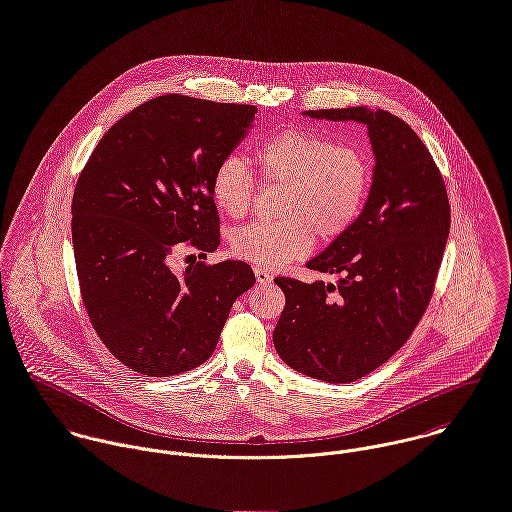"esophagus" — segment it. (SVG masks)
<instances>
[{
  "mask_svg": "<svg viewBox=\"0 0 512 512\" xmlns=\"http://www.w3.org/2000/svg\"><path fill=\"white\" fill-rule=\"evenodd\" d=\"M253 271H255L257 283L267 285V283H271V281H273V273H271L269 269H265V267H253Z\"/></svg>",
  "mask_w": 512,
  "mask_h": 512,
  "instance_id": "esophagus-1",
  "label": "esophagus"
}]
</instances>
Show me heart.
Listing matches in <instances>:
<instances>
[{"instance_id":"1","label":"heart","mask_w":512,"mask_h":512,"mask_svg":"<svg viewBox=\"0 0 512 512\" xmlns=\"http://www.w3.org/2000/svg\"><path fill=\"white\" fill-rule=\"evenodd\" d=\"M251 162L265 183L285 185L279 215L283 221H255L235 231L233 251L263 267H283L305 257L315 237L344 235L364 209L372 164L358 146L335 144L305 130H283L251 150ZM255 183L239 158L215 168L211 195L233 217L247 215Z\"/></svg>"}]
</instances>
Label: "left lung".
<instances>
[{
  "instance_id": "left-lung-1",
  "label": "left lung",
  "mask_w": 512,
  "mask_h": 512,
  "mask_svg": "<svg viewBox=\"0 0 512 512\" xmlns=\"http://www.w3.org/2000/svg\"><path fill=\"white\" fill-rule=\"evenodd\" d=\"M303 116L364 124L376 162L354 225L307 261V269L339 279H275L287 301L273 344L295 372L348 384L386 364L418 325L450 233V207L432 154L398 116L368 106Z\"/></svg>"
}]
</instances>
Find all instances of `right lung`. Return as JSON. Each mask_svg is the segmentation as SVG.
I'll return each instance as SVG.
<instances>
[{
	"instance_id": "right-lung-1",
	"label": "right lung",
	"mask_w": 512,
	"mask_h": 512,
	"mask_svg": "<svg viewBox=\"0 0 512 512\" xmlns=\"http://www.w3.org/2000/svg\"><path fill=\"white\" fill-rule=\"evenodd\" d=\"M257 108L181 94L152 98L98 142L72 199L80 293L102 344L130 370L166 378L217 348L235 299L255 283L245 261L173 269L185 245L213 253L211 179Z\"/></svg>"
}]
</instances>
